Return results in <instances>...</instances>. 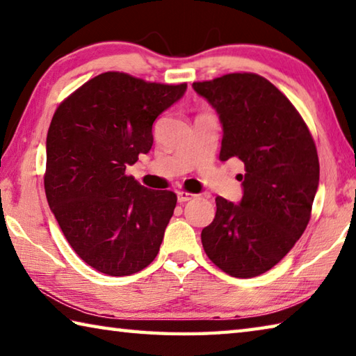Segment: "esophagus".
I'll list each match as a JSON object with an SVG mask.
<instances>
[{"label": "esophagus", "mask_w": 356, "mask_h": 356, "mask_svg": "<svg viewBox=\"0 0 356 356\" xmlns=\"http://www.w3.org/2000/svg\"><path fill=\"white\" fill-rule=\"evenodd\" d=\"M193 199H196V194L186 193V191H177V200L180 202V204H184V202H188V200H193Z\"/></svg>", "instance_id": "1"}]
</instances>
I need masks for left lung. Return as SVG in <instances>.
Listing matches in <instances>:
<instances>
[{
    "label": "left lung",
    "instance_id": "8db88e82",
    "mask_svg": "<svg viewBox=\"0 0 356 356\" xmlns=\"http://www.w3.org/2000/svg\"><path fill=\"white\" fill-rule=\"evenodd\" d=\"M222 124V162L236 157L242 199L216 197V216L202 229L207 256L234 277H254L293 248L310 220L319 162L307 124L280 89L256 74H228L193 83Z\"/></svg>",
    "mask_w": 356,
    "mask_h": 356
}]
</instances>
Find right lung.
Instances as JSON below:
<instances>
[{
	"label": "right lung",
	"mask_w": 356,
	"mask_h": 356,
	"mask_svg": "<svg viewBox=\"0 0 356 356\" xmlns=\"http://www.w3.org/2000/svg\"><path fill=\"white\" fill-rule=\"evenodd\" d=\"M185 92V83L104 72L55 111L46 140L47 204L69 245L100 273H137L159 253L176 194L148 190L124 171L148 154L152 123Z\"/></svg>",
	"instance_id": "right-lung-1"
}]
</instances>
